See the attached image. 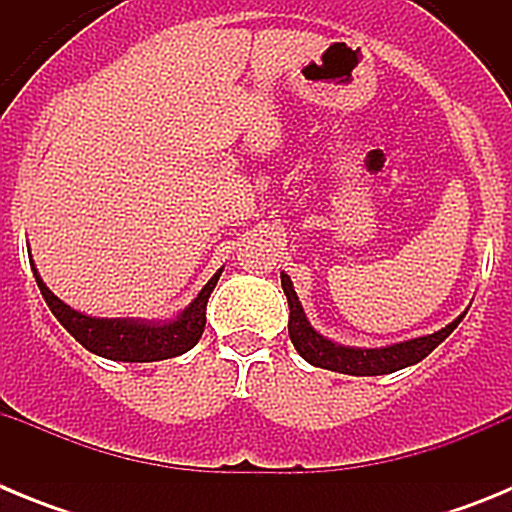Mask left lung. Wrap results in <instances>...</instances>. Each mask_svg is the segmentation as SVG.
Instances as JSON below:
<instances>
[{
	"label": "left lung",
	"instance_id": "1",
	"mask_svg": "<svg viewBox=\"0 0 512 512\" xmlns=\"http://www.w3.org/2000/svg\"><path fill=\"white\" fill-rule=\"evenodd\" d=\"M282 289L289 302V338H292V343H295V348L300 351L302 359L310 361L312 366H320V369H330V372L341 374H356V377L392 374L397 372V369L418 364V361H423L425 356L431 354L438 343L446 341V338L454 333L456 325L461 323V318H464V315H459L454 323H449L446 328L438 330V333L413 338V341L405 343H395V346L348 348L328 341V338L320 336L318 330L307 323L300 300H297V292L292 289V282H289L287 274H282Z\"/></svg>",
	"mask_w": 512,
	"mask_h": 512
}]
</instances>
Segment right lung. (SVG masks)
I'll list each match as a JSON object with an SVG mask.
<instances>
[{
    "label": "right lung",
    "instance_id": "right-lung-1",
    "mask_svg": "<svg viewBox=\"0 0 512 512\" xmlns=\"http://www.w3.org/2000/svg\"><path fill=\"white\" fill-rule=\"evenodd\" d=\"M35 282L40 287V295L48 302L51 312L58 318V323L69 330L71 336L89 348L92 354L104 356L112 361H164L171 356L187 354L189 348L202 338L205 330V310L210 300L212 289L223 271H217L215 277L202 287L197 300L187 307L171 323H143V320H125V318H89L81 312L71 310L66 302L58 300L51 289L45 287L40 279L38 269L33 264Z\"/></svg>",
    "mask_w": 512,
    "mask_h": 512
}]
</instances>
